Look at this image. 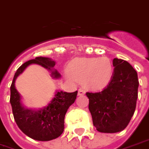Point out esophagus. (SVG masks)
<instances>
[{
    "instance_id": "34e87169",
    "label": "esophagus",
    "mask_w": 149,
    "mask_h": 149,
    "mask_svg": "<svg viewBox=\"0 0 149 149\" xmlns=\"http://www.w3.org/2000/svg\"><path fill=\"white\" fill-rule=\"evenodd\" d=\"M85 94V91L83 88L78 89V95H84Z\"/></svg>"
}]
</instances>
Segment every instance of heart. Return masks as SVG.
Instances as JSON below:
<instances>
[{
	"instance_id": "heart-1",
	"label": "heart",
	"mask_w": 149,
	"mask_h": 149,
	"mask_svg": "<svg viewBox=\"0 0 149 149\" xmlns=\"http://www.w3.org/2000/svg\"><path fill=\"white\" fill-rule=\"evenodd\" d=\"M68 72L86 87L98 90L105 88L111 81L113 65L107 57L76 58L69 63Z\"/></svg>"
}]
</instances>
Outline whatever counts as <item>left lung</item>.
<instances>
[{
    "mask_svg": "<svg viewBox=\"0 0 149 149\" xmlns=\"http://www.w3.org/2000/svg\"><path fill=\"white\" fill-rule=\"evenodd\" d=\"M114 72L100 92H87L93 125L100 133H118L130 122L136 109L139 81L130 64L114 58Z\"/></svg>",
    "mask_w": 149,
    "mask_h": 149,
    "instance_id": "left-lung-1",
    "label": "left lung"
}]
</instances>
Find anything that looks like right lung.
I'll list each match as a JSON object with an SVG mask.
<instances>
[{
    "instance_id": "add662e5",
    "label": "right lung",
    "mask_w": 149,
    "mask_h": 149,
    "mask_svg": "<svg viewBox=\"0 0 149 149\" xmlns=\"http://www.w3.org/2000/svg\"><path fill=\"white\" fill-rule=\"evenodd\" d=\"M31 64H37L50 72L54 79H59L61 74L54 69L55 61L51 58L38 57L23 64L15 73L10 88V103L13 108V116L20 130L36 141H48L61 136L65 129V116L68 109L75 102L77 91L65 92L57 91L49 104L38 110L28 109L22 102L21 95L16 90V78Z\"/></svg>"
}]
</instances>
